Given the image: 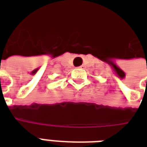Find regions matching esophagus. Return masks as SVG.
I'll list each match as a JSON object with an SVG mask.
<instances>
[{
	"label": "esophagus",
	"mask_w": 147,
	"mask_h": 147,
	"mask_svg": "<svg viewBox=\"0 0 147 147\" xmlns=\"http://www.w3.org/2000/svg\"><path fill=\"white\" fill-rule=\"evenodd\" d=\"M83 66H80V67H80V68H82V67H83Z\"/></svg>",
	"instance_id": "34e87169"
}]
</instances>
